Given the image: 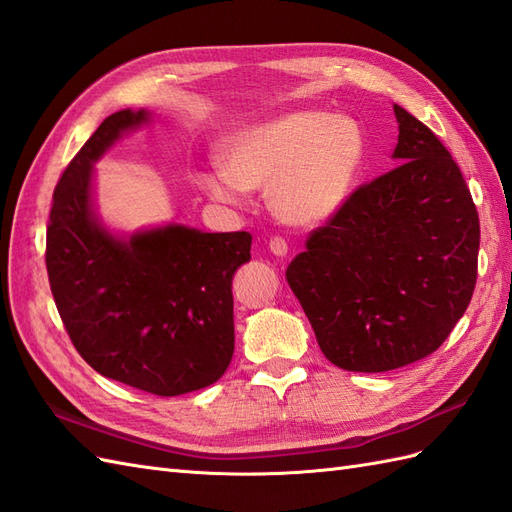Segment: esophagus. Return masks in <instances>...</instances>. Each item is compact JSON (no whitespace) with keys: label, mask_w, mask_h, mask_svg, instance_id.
<instances>
[{"label":"esophagus","mask_w":512,"mask_h":512,"mask_svg":"<svg viewBox=\"0 0 512 512\" xmlns=\"http://www.w3.org/2000/svg\"><path fill=\"white\" fill-rule=\"evenodd\" d=\"M269 249H271V254H276L280 258L289 254V245H286L282 236H273V239H269Z\"/></svg>","instance_id":"esophagus-1"}]
</instances>
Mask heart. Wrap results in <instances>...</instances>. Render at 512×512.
Returning a JSON list of instances; mask_svg holds the SVG:
<instances>
[{
	"mask_svg": "<svg viewBox=\"0 0 512 512\" xmlns=\"http://www.w3.org/2000/svg\"><path fill=\"white\" fill-rule=\"evenodd\" d=\"M363 156L365 136L354 119L302 110L230 134L221 143L223 167L199 171L195 182L230 206L245 191L269 186L282 221L317 226L347 202Z\"/></svg>",
	"mask_w": 512,
	"mask_h": 512,
	"instance_id": "obj_1",
	"label": "heart"
}]
</instances>
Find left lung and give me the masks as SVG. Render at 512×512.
I'll return each instance as SVG.
<instances>
[{
  "label": "left lung",
  "instance_id": "1",
  "mask_svg": "<svg viewBox=\"0 0 512 512\" xmlns=\"http://www.w3.org/2000/svg\"><path fill=\"white\" fill-rule=\"evenodd\" d=\"M400 165L310 232L286 280L332 365L380 373L430 356L465 315L480 219L445 145L393 106Z\"/></svg>",
  "mask_w": 512,
  "mask_h": 512
}]
</instances>
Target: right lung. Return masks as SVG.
Segmentation results:
<instances>
[{"mask_svg":"<svg viewBox=\"0 0 512 512\" xmlns=\"http://www.w3.org/2000/svg\"><path fill=\"white\" fill-rule=\"evenodd\" d=\"M149 121L119 110L69 162L54 191L45 265L78 354L104 378L160 397L204 389L234 354V271L249 232L169 223L132 236L108 232L93 210V165L121 134Z\"/></svg>","mask_w":512,"mask_h":512,"instance_id":"right-lung-1","label":"right lung"}]
</instances>
